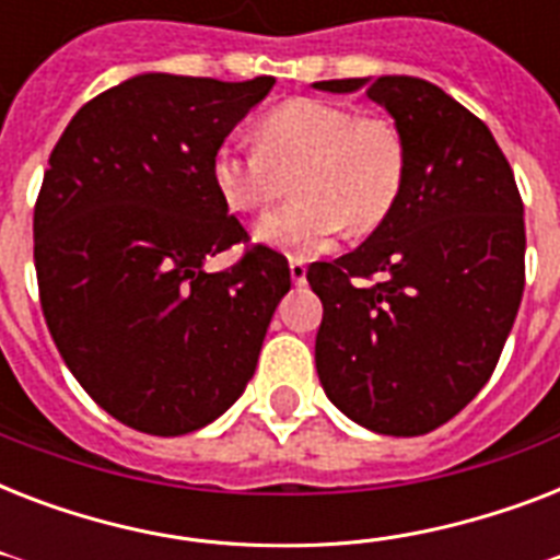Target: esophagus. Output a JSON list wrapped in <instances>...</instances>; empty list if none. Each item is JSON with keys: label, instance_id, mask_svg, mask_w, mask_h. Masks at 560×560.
Masks as SVG:
<instances>
[{"label": "esophagus", "instance_id": "1", "mask_svg": "<svg viewBox=\"0 0 560 560\" xmlns=\"http://www.w3.org/2000/svg\"><path fill=\"white\" fill-rule=\"evenodd\" d=\"M290 279H293V284H305L307 281V267L302 258H290Z\"/></svg>", "mask_w": 560, "mask_h": 560}]
</instances>
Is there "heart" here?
Wrapping results in <instances>:
<instances>
[{
    "label": "heart",
    "mask_w": 560,
    "mask_h": 560,
    "mask_svg": "<svg viewBox=\"0 0 560 560\" xmlns=\"http://www.w3.org/2000/svg\"><path fill=\"white\" fill-rule=\"evenodd\" d=\"M407 153L383 118L319 98H290L258 121V142L226 139L211 156L223 206L261 214L288 191L296 200L258 223L261 244L316 253L349 226L369 232L386 220L404 186Z\"/></svg>",
    "instance_id": "1"
}]
</instances>
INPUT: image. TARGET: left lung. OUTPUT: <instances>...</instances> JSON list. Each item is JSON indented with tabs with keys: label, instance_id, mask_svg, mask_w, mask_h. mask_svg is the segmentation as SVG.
Instances as JSON below:
<instances>
[{
	"label": "left lung",
	"instance_id": "8db88e82",
	"mask_svg": "<svg viewBox=\"0 0 560 560\" xmlns=\"http://www.w3.org/2000/svg\"><path fill=\"white\" fill-rule=\"evenodd\" d=\"M395 118L407 171L395 209L307 281L323 299L316 372L360 427L421 435L477 398L523 299L526 229L512 165L470 109L409 74L319 81ZM381 275L363 285L358 278Z\"/></svg>",
	"mask_w": 560,
	"mask_h": 560
}]
</instances>
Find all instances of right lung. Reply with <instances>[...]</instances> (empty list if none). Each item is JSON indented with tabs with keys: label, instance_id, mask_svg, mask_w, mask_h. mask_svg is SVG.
<instances>
[{
	"label": "right lung",
	"instance_id": "obj_1",
	"mask_svg": "<svg viewBox=\"0 0 560 560\" xmlns=\"http://www.w3.org/2000/svg\"><path fill=\"white\" fill-rule=\"evenodd\" d=\"M244 83L144 72L83 104L48 156L34 267L48 331L101 409L151 435L211 424L246 389L290 290L288 258L246 244L211 156L267 98Z\"/></svg>",
	"mask_w": 560,
	"mask_h": 560
}]
</instances>
